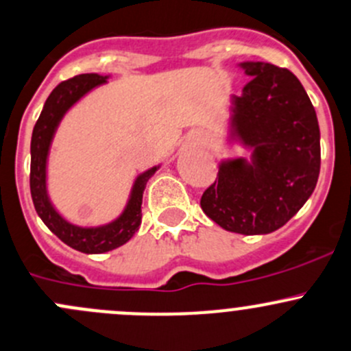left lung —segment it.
I'll return each mask as SVG.
<instances>
[{
  "instance_id": "8db88e82",
  "label": "left lung",
  "mask_w": 351,
  "mask_h": 351,
  "mask_svg": "<svg viewBox=\"0 0 351 351\" xmlns=\"http://www.w3.org/2000/svg\"><path fill=\"white\" fill-rule=\"evenodd\" d=\"M239 66L251 80L242 95H232L228 138L251 150V160H221L201 208L228 232L269 234L314 193L321 133L314 106L292 71L261 61Z\"/></svg>"
}]
</instances>
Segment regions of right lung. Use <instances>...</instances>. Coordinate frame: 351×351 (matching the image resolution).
Instances as JSON below:
<instances>
[{
  "instance_id": "add662e5",
  "label": "right lung",
  "mask_w": 351,
  "mask_h": 351,
  "mask_svg": "<svg viewBox=\"0 0 351 351\" xmlns=\"http://www.w3.org/2000/svg\"><path fill=\"white\" fill-rule=\"evenodd\" d=\"M107 78L109 76L85 73V75H78L59 83L44 104L43 112L34 126L32 141H30V194H32L37 215L46 223V227L66 245L85 254H102V252L112 251L126 244L133 237L141 223L143 191L150 177L160 167V165H155L134 179L130 199L123 213L106 225L80 227V225L69 223L51 203L49 194H47V157H49L54 133L64 114L90 90L107 83Z\"/></svg>"
}]
</instances>
